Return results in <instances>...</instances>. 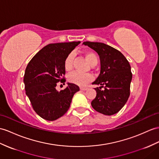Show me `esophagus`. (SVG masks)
<instances>
[{"label":"esophagus","mask_w":159,"mask_h":159,"mask_svg":"<svg viewBox=\"0 0 159 159\" xmlns=\"http://www.w3.org/2000/svg\"><path fill=\"white\" fill-rule=\"evenodd\" d=\"M80 90H88V88L87 87H80Z\"/></svg>","instance_id":"34e87169"}]
</instances>
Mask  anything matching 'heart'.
<instances>
[{"mask_svg":"<svg viewBox=\"0 0 159 159\" xmlns=\"http://www.w3.org/2000/svg\"><path fill=\"white\" fill-rule=\"evenodd\" d=\"M85 58L88 63L90 65L97 63L98 58L96 54L92 51H87L85 53ZM73 55L72 53L69 54L65 60V69L66 71H70L73 67ZM93 80L92 75L88 73H83L78 71H74L71 73L68 76V80L69 82L74 84L78 86H85L88 83L90 82Z\"/></svg>","mask_w":159,"mask_h":159,"instance_id":"1","label":"heart"}]
</instances>
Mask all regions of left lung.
<instances>
[{"instance_id": "8db88e82", "label": "left lung", "mask_w": 159, "mask_h": 159, "mask_svg": "<svg viewBox=\"0 0 159 159\" xmlns=\"http://www.w3.org/2000/svg\"><path fill=\"white\" fill-rule=\"evenodd\" d=\"M98 53L100 72L92 84L100 85L94 88L96 98L91 104L95 111L105 115H112L121 110L130 94L132 73L128 61L123 54L111 46L102 42H84ZM104 87L102 91L100 89Z\"/></svg>"}]
</instances>
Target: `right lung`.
I'll return each mask as SVG.
<instances>
[{
  "mask_svg": "<svg viewBox=\"0 0 159 159\" xmlns=\"http://www.w3.org/2000/svg\"><path fill=\"white\" fill-rule=\"evenodd\" d=\"M80 42L49 44L37 52L25 71V94L35 112L47 121H55L69 109L72 98L79 86L67 83L58 92L57 83L65 82V60Z\"/></svg>",
  "mask_w": 159,
  "mask_h": 159,
  "instance_id": "right-lung-1",
  "label": "right lung"
}]
</instances>
